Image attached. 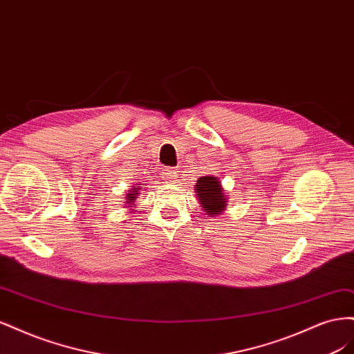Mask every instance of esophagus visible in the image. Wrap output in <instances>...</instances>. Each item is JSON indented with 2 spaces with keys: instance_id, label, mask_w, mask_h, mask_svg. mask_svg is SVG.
Masks as SVG:
<instances>
[{
  "instance_id": "1",
  "label": "esophagus",
  "mask_w": 354,
  "mask_h": 354,
  "mask_svg": "<svg viewBox=\"0 0 354 354\" xmlns=\"http://www.w3.org/2000/svg\"><path fill=\"white\" fill-rule=\"evenodd\" d=\"M177 171L174 168H168V169H164L162 173V178H165L167 181H176L177 178Z\"/></svg>"
}]
</instances>
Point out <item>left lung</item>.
I'll list each match as a JSON object with an SVG mask.
<instances>
[{
	"mask_svg": "<svg viewBox=\"0 0 354 354\" xmlns=\"http://www.w3.org/2000/svg\"><path fill=\"white\" fill-rule=\"evenodd\" d=\"M196 198L202 211L208 217L220 216L227 209V195L223 189L221 181L216 176H203L198 178L195 185Z\"/></svg>",
	"mask_w": 354,
	"mask_h": 354,
	"instance_id": "left-lung-1",
	"label": "left lung"
}]
</instances>
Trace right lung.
I'll list each match as a JSON object with an SVG mask.
<instances>
[{"instance_id":"1","label":"right lung","mask_w":354,"mask_h":354,"mask_svg":"<svg viewBox=\"0 0 354 354\" xmlns=\"http://www.w3.org/2000/svg\"><path fill=\"white\" fill-rule=\"evenodd\" d=\"M140 189H142V186L138 185V186H134V187H131V190H128V194H125V205H128V207H137V203H136V199H137V196L140 195ZM134 209H131V211H128V212H133Z\"/></svg>"}]
</instances>
